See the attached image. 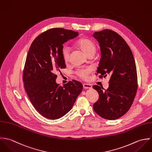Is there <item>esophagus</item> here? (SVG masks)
I'll return each mask as SVG.
<instances>
[{"mask_svg":"<svg viewBox=\"0 0 152 152\" xmlns=\"http://www.w3.org/2000/svg\"><path fill=\"white\" fill-rule=\"evenodd\" d=\"M83 86L84 89H91V88H92L91 85L88 84V83H84L83 85Z\"/></svg>","mask_w":152,"mask_h":152,"instance_id":"1","label":"esophagus"}]
</instances>
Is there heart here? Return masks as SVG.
<instances>
[{"mask_svg": "<svg viewBox=\"0 0 152 152\" xmlns=\"http://www.w3.org/2000/svg\"><path fill=\"white\" fill-rule=\"evenodd\" d=\"M76 46L88 56H93L96 51V45L94 43L89 39L83 37L79 39L76 43ZM61 55L65 62H68L70 58V49L67 46H64L61 49ZM90 67H83L78 69L76 71L77 76L82 79H86L89 74L91 72Z\"/></svg>", "mask_w": 152, "mask_h": 152, "instance_id": "heart-1", "label": "heart"}]
</instances>
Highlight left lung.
Returning a JSON list of instances; mask_svg holds the SVG:
<instances>
[{
    "instance_id": "left-lung-1",
    "label": "left lung",
    "mask_w": 152,
    "mask_h": 152,
    "mask_svg": "<svg viewBox=\"0 0 152 152\" xmlns=\"http://www.w3.org/2000/svg\"><path fill=\"white\" fill-rule=\"evenodd\" d=\"M99 43L101 58L97 73L99 78L110 76L109 86L94 85L99 98L93 104L94 112L103 119L115 120L123 116L133 104L138 87L137 75L132 50L121 36L104 29L93 34Z\"/></svg>"
}]
</instances>
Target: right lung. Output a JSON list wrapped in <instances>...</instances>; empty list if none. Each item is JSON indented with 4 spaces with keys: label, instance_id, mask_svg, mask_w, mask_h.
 <instances>
[{
    "label": "right lung",
    "instance_id": "right-lung-1",
    "mask_svg": "<svg viewBox=\"0 0 152 152\" xmlns=\"http://www.w3.org/2000/svg\"><path fill=\"white\" fill-rule=\"evenodd\" d=\"M78 35L77 31L53 28L40 34L31 44L23 81L33 106L46 118L57 119L65 115L82 91V84L76 80L63 86L56 83V73L66 68L63 45Z\"/></svg>",
    "mask_w": 152,
    "mask_h": 152
}]
</instances>
